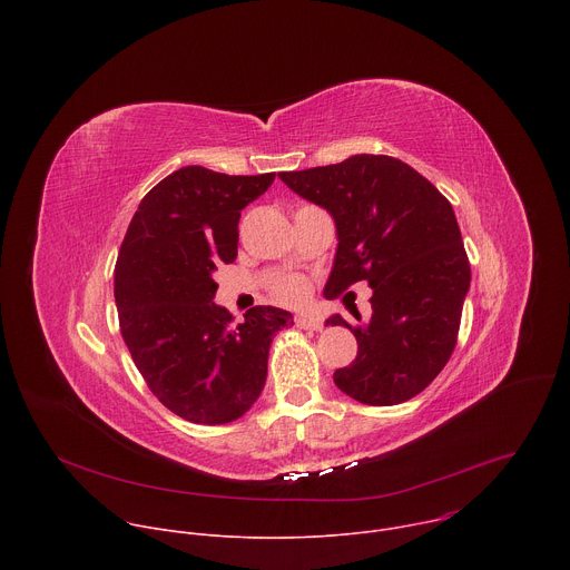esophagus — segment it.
<instances>
[{
	"instance_id": "esophagus-1",
	"label": "esophagus",
	"mask_w": 570,
	"mask_h": 570,
	"mask_svg": "<svg viewBox=\"0 0 570 570\" xmlns=\"http://www.w3.org/2000/svg\"><path fill=\"white\" fill-rule=\"evenodd\" d=\"M295 327L320 332L322 330V320L315 317V315H308V313H299V315H295Z\"/></svg>"
}]
</instances>
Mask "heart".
I'll return each mask as SVG.
<instances>
[{
    "label": "heart",
    "mask_w": 570,
    "mask_h": 570,
    "mask_svg": "<svg viewBox=\"0 0 570 570\" xmlns=\"http://www.w3.org/2000/svg\"><path fill=\"white\" fill-rule=\"evenodd\" d=\"M308 282L299 275H286L273 284V297L288 306H299L308 297Z\"/></svg>",
    "instance_id": "obj_1"
}]
</instances>
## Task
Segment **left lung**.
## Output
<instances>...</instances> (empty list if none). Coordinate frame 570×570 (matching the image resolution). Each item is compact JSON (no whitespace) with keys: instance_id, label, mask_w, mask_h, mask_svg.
<instances>
[{"instance_id":"obj_1","label":"left lung","mask_w":570,"mask_h":570,"mask_svg":"<svg viewBox=\"0 0 570 570\" xmlns=\"http://www.w3.org/2000/svg\"><path fill=\"white\" fill-rule=\"evenodd\" d=\"M279 178L336 220L338 250L324 295L338 297L356 282L372 286L365 324L327 320L345 324L358 343L356 358L334 372V383L367 405L413 399L455 350L471 282L451 203L390 155H352Z\"/></svg>"}]
</instances>
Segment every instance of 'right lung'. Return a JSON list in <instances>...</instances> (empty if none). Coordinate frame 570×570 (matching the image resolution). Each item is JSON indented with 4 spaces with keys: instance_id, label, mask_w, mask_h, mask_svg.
I'll return each instance as SVG.
<instances>
[{
    "instance_id": "1",
    "label": "right lung",
    "mask_w": 570,
    "mask_h": 570,
    "mask_svg": "<svg viewBox=\"0 0 570 570\" xmlns=\"http://www.w3.org/2000/svg\"><path fill=\"white\" fill-rule=\"evenodd\" d=\"M275 174L183 167L139 203L115 266L121 336L150 392L194 424H229L264 390L275 334L293 315L255 306L240 324L214 304V271L236 259L240 209Z\"/></svg>"
}]
</instances>
